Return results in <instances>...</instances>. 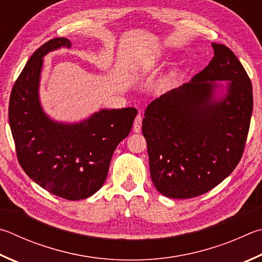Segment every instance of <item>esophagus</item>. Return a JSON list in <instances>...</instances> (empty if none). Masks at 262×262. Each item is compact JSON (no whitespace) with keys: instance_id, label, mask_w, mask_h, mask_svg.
I'll list each match as a JSON object with an SVG mask.
<instances>
[{"instance_id":"34e87169","label":"esophagus","mask_w":262,"mask_h":262,"mask_svg":"<svg viewBox=\"0 0 262 262\" xmlns=\"http://www.w3.org/2000/svg\"><path fill=\"white\" fill-rule=\"evenodd\" d=\"M142 120H143V118H142L141 115H137L135 118V121H134V127H133V129H134L135 133H140L142 129Z\"/></svg>"}]
</instances>
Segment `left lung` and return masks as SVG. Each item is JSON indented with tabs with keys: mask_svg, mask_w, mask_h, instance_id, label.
I'll return each instance as SVG.
<instances>
[{
	"mask_svg": "<svg viewBox=\"0 0 262 262\" xmlns=\"http://www.w3.org/2000/svg\"><path fill=\"white\" fill-rule=\"evenodd\" d=\"M214 57L191 81L147 105L142 123L156 189L169 198L201 196L221 183L243 156L253 108L252 83L228 47L212 43ZM217 81H228L222 101Z\"/></svg>",
	"mask_w": 262,
	"mask_h": 262,
	"instance_id": "obj_1",
	"label": "left lung"
}]
</instances>
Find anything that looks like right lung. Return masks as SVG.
<instances>
[{
    "instance_id": "right-lung-1",
    "label": "right lung",
    "mask_w": 262,
    "mask_h": 262,
    "mask_svg": "<svg viewBox=\"0 0 262 262\" xmlns=\"http://www.w3.org/2000/svg\"><path fill=\"white\" fill-rule=\"evenodd\" d=\"M60 47L70 48L71 42L49 40L28 59L11 90L9 123L24 172L50 193L79 201L102 188L113 152L130 133L137 110H101L73 125L50 120L39 102L42 57Z\"/></svg>"
}]
</instances>
